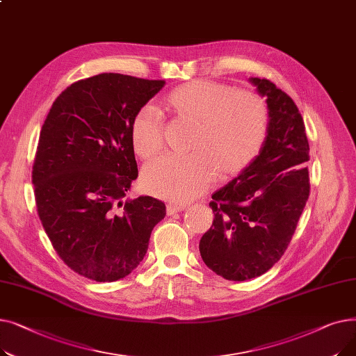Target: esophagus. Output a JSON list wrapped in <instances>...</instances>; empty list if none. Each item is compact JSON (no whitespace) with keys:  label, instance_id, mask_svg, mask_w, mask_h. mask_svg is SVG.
I'll use <instances>...</instances> for the list:
<instances>
[{"label":"esophagus","instance_id":"obj_1","mask_svg":"<svg viewBox=\"0 0 356 356\" xmlns=\"http://www.w3.org/2000/svg\"><path fill=\"white\" fill-rule=\"evenodd\" d=\"M186 208V204H180V203H168L167 204V215H175V213H177V212H181V211H184Z\"/></svg>","mask_w":356,"mask_h":356}]
</instances>
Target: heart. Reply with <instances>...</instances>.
I'll return each instance as SVG.
<instances>
[{
  "label": "heart",
  "instance_id": "b5f03b06",
  "mask_svg": "<svg viewBox=\"0 0 356 356\" xmlns=\"http://www.w3.org/2000/svg\"><path fill=\"white\" fill-rule=\"evenodd\" d=\"M164 108L180 120L195 122L189 143L192 154L160 157L143 170V184L152 195L173 203L189 202L209 188L216 175L235 176L255 160L268 131L266 102L248 90L196 79L168 93ZM138 157H154L163 148L157 111L143 106L129 127Z\"/></svg>",
  "mask_w": 356,
  "mask_h": 356
}]
</instances>
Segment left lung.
<instances>
[{
  "label": "left lung",
  "mask_w": 356,
  "mask_h": 356,
  "mask_svg": "<svg viewBox=\"0 0 356 356\" xmlns=\"http://www.w3.org/2000/svg\"><path fill=\"white\" fill-rule=\"evenodd\" d=\"M250 82L267 102V137L245 170L212 195L215 218L199 242L203 263L231 282L263 275L282 258L310 192L298 108L268 79Z\"/></svg>",
  "instance_id": "left-lung-1"
}]
</instances>
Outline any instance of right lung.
<instances>
[{"label":"right lung","mask_w":356,"mask_h":356,"mask_svg":"<svg viewBox=\"0 0 356 356\" xmlns=\"http://www.w3.org/2000/svg\"><path fill=\"white\" fill-rule=\"evenodd\" d=\"M164 85L121 73L78 81L42 127L31 176L37 212L63 263L89 280L127 277L165 216L152 196L125 200L138 176L131 121Z\"/></svg>","instance_id":"1"}]
</instances>
